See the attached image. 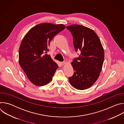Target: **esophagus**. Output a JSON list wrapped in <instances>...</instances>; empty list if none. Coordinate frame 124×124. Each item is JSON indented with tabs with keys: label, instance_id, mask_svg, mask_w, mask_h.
Here are the masks:
<instances>
[{
	"label": "esophagus",
	"instance_id": "1",
	"mask_svg": "<svg viewBox=\"0 0 124 124\" xmlns=\"http://www.w3.org/2000/svg\"><path fill=\"white\" fill-rule=\"evenodd\" d=\"M66 63V62L65 61H63V62H60V64H61V65H65Z\"/></svg>",
	"mask_w": 124,
	"mask_h": 124
}]
</instances>
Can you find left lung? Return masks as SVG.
Instances as JSON below:
<instances>
[{"label":"left lung","mask_w":124,"mask_h":124,"mask_svg":"<svg viewBox=\"0 0 124 124\" xmlns=\"http://www.w3.org/2000/svg\"><path fill=\"white\" fill-rule=\"evenodd\" d=\"M66 28L73 35L75 51L80 52L79 56L72 62L74 73L69 78V82L76 89L84 90L90 87L100 76L104 61V50L92 29L78 24Z\"/></svg>","instance_id":"1"}]
</instances>
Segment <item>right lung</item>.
I'll return each mask as SVG.
<instances>
[{"instance_id": "right-lung-1", "label": "right lung", "mask_w": 124, "mask_h": 124, "mask_svg": "<svg viewBox=\"0 0 124 124\" xmlns=\"http://www.w3.org/2000/svg\"><path fill=\"white\" fill-rule=\"evenodd\" d=\"M65 28L63 24H39L25 35L19 49V64L34 85L43 86L52 79L58 66L49 55V43Z\"/></svg>"}]
</instances>
